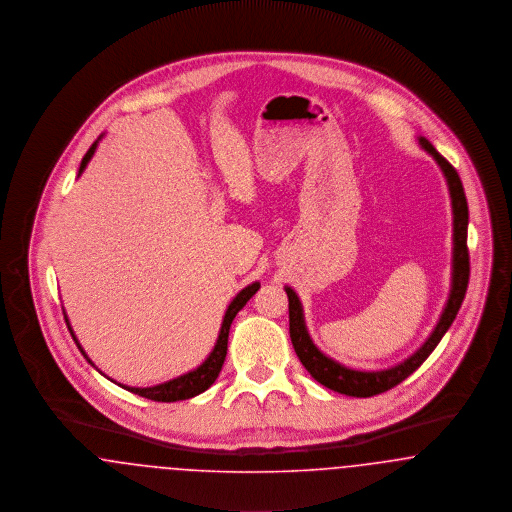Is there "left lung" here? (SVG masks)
I'll return each instance as SVG.
<instances>
[{"mask_svg":"<svg viewBox=\"0 0 512 512\" xmlns=\"http://www.w3.org/2000/svg\"><path fill=\"white\" fill-rule=\"evenodd\" d=\"M418 144L424 152H428L431 158L441 169L447 189L451 196V210H453V260H451V291L447 296L445 308L435 323L433 331L428 339L414 350L410 356H406L399 364L383 370H354L316 347L312 341L306 320H304V308L302 302L295 293L293 287L285 285V293L289 296V333L295 347L296 356L302 362V366L310 372L323 387L337 391L341 395L349 397H374L383 391H389L391 387L399 385L410 374H414L424 360L430 356L433 349L439 345L451 323L455 322L460 304L466 295L468 277H470V258H468V204L464 189L460 183L457 169L447 162L431 144L426 136H418Z\"/></svg>","mask_w":512,"mask_h":512,"instance_id":"8db88e82","label":"left lung"}]
</instances>
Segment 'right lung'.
<instances>
[{
    "instance_id": "1",
    "label": "right lung",
    "mask_w": 512,
    "mask_h": 512,
    "mask_svg": "<svg viewBox=\"0 0 512 512\" xmlns=\"http://www.w3.org/2000/svg\"><path fill=\"white\" fill-rule=\"evenodd\" d=\"M102 138H104V133L98 136V140H96V142L90 146V150L84 154L77 179L81 177L82 171L86 169V165L92 160V156H94V152H96V148H98V144H100ZM258 289H260V281H254V283H250V285H246L244 289H241V291L237 293V296L229 302V306H227V310H225V316H223V322H221V327H219L216 345H214L212 352L208 354V358H206L198 368L190 370V372L183 374V376L173 377V379H169V381L152 385V387H131V385H123V383H117V381L109 379L106 374H102V372L94 366V362L88 358V354L82 349L81 343H79V339H77V335H75V331H73V327H71V323H69V318H67V314H65V310H63V314H65V322H67V327H69V333H71L73 341L77 343V347L81 350L82 356H84V358L88 360V364H92L102 376L108 377L109 381L117 383L119 387L131 391V393H135V395H140V397H144V399H150V401H156V403H175V401L192 399V397L204 393L208 387H212V383L216 381L219 372H221V366H223V362H225V356H227V341H229L231 323L235 320V316L243 310L244 304H246L252 296L256 295Z\"/></svg>"
}]
</instances>
